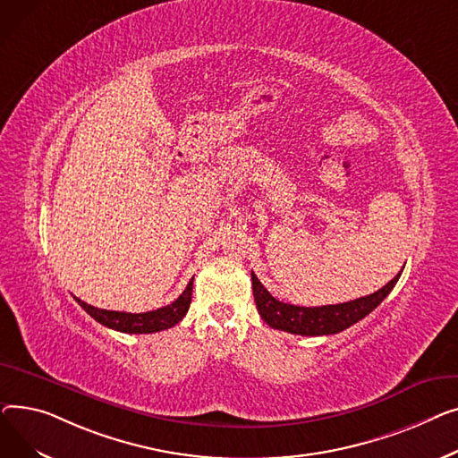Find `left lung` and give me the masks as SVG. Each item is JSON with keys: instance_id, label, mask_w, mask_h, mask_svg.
<instances>
[{"instance_id": "obj_1", "label": "left lung", "mask_w": 458, "mask_h": 458, "mask_svg": "<svg viewBox=\"0 0 458 458\" xmlns=\"http://www.w3.org/2000/svg\"><path fill=\"white\" fill-rule=\"evenodd\" d=\"M401 272L386 283L377 292H373L364 298L324 307H298L276 300L274 295L264 288V284L251 272V284L255 303L260 318L267 326L301 336H324L336 335L347 327H352L357 321L366 318L373 309H377L386 295L392 292L399 279Z\"/></svg>"}]
</instances>
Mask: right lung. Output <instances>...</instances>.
<instances>
[{
	"label": "right lung",
	"instance_id": "1",
	"mask_svg": "<svg viewBox=\"0 0 458 458\" xmlns=\"http://www.w3.org/2000/svg\"><path fill=\"white\" fill-rule=\"evenodd\" d=\"M192 284H194V277L191 279V283L186 284L184 292L179 295V298L174 303H170L166 307H160L157 310L140 312V314L98 309V307L87 305L85 301H81L77 298H75V301L87 310V314H90L96 321H99V324L105 326V327L120 331V333L148 335V333L170 329L175 324H179V321L184 318V314L188 312V307H191Z\"/></svg>",
	"mask_w": 458,
	"mask_h": 458
}]
</instances>
